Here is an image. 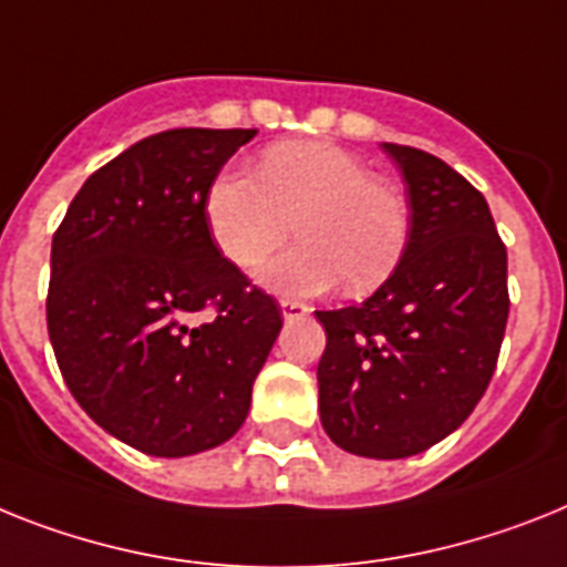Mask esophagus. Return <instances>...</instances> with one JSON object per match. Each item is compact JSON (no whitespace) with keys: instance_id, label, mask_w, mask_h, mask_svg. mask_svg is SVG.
<instances>
[{"instance_id":"obj_1","label":"esophagus","mask_w":567,"mask_h":567,"mask_svg":"<svg viewBox=\"0 0 567 567\" xmlns=\"http://www.w3.org/2000/svg\"><path fill=\"white\" fill-rule=\"evenodd\" d=\"M280 312H284V318H287V321H292V318H303L310 310H307L301 301H289L287 298V301H280Z\"/></svg>"}]
</instances>
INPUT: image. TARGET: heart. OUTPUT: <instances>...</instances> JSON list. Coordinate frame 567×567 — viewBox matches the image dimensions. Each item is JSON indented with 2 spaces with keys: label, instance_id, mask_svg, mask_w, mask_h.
I'll use <instances>...</instances> for the list:
<instances>
[{
  "label": "heart",
  "instance_id": "1",
  "mask_svg": "<svg viewBox=\"0 0 567 567\" xmlns=\"http://www.w3.org/2000/svg\"><path fill=\"white\" fill-rule=\"evenodd\" d=\"M257 173L223 171L205 196L217 249L240 269L257 266L295 231L301 246L266 264L260 278L289 295H316L344 280L353 295L382 287L411 240L405 190L368 162L327 142H284Z\"/></svg>",
  "mask_w": 567,
  "mask_h": 567
}]
</instances>
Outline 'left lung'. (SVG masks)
<instances>
[{"instance_id": "obj_1", "label": "left lung", "mask_w": 567, "mask_h": 567, "mask_svg": "<svg viewBox=\"0 0 567 567\" xmlns=\"http://www.w3.org/2000/svg\"><path fill=\"white\" fill-rule=\"evenodd\" d=\"M382 147L405 179L411 240L368 301L316 312L327 333L318 411L336 446L391 461L443 441L478 405L509 292L507 249L484 194L425 150Z\"/></svg>"}]
</instances>
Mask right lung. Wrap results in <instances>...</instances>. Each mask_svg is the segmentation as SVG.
I'll use <instances>...</instances> for the list:
<instances>
[{"mask_svg": "<svg viewBox=\"0 0 567 567\" xmlns=\"http://www.w3.org/2000/svg\"><path fill=\"white\" fill-rule=\"evenodd\" d=\"M255 133L142 138L83 182L51 240L45 318L60 373L89 417L144 455L234 437L284 324L205 219L210 182Z\"/></svg>", "mask_w": 567, "mask_h": 567, "instance_id": "1", "label": "right lung"}]
</instances>
